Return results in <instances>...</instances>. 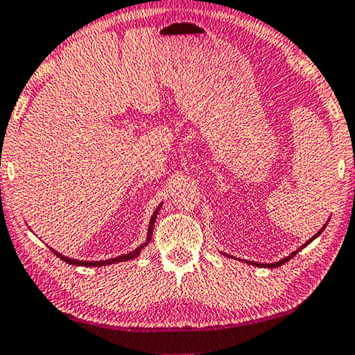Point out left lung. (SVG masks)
<instances>
[{
	"mask_svg": "<svg viewBox=\"0 0 355 355\" xmlns=\"http://www.w3.org/2000/svg\"><path fill=\"white\" fill-rule=\"evenodd\" d=\"M325 226H327V224H324V227H322V229H320V230H319V232H318L316 235H314V237H313V239H309V240L306 241V243H305V245H303V246H300V248H299V250H297V251H294V252H292V254H291V256H288V257H284V259H283V261H279V262H275V263H256V262H248V261H246V262H248V263H252V266H257V267H268V268H273V267H279V266H283V263H286V262H288V261H289V259H292V257H294V256L297 254V252H299L300 250H303V248H305V246H306L308 243H311V241H313L314 239H316V237H319V235H320V234H322V230L325 229Z\"/></svg>",
	"mask_w": 355,
	"mask_h": 355,
	"instance_id": "1",
	"label": "left lung"
}]
</instances>
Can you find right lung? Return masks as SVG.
<instances>
[{
  "label": "right lung",
  "instance_id": "obj_1",
  "mask_svg": "<svg viewBox=\"0 0 355 355\" xmlns=\"http://www.w3.org/2000/svg\"><path fill=\"white\" fill-rule=\"evenodd\" d=\"M161 205L156 208L153 216H151V221H150V226H148V235H147V241L145 243H142L140 246H137L136 250L128 252V254H123V256H118V257H114V259H107V261H96V262H87V261H77V259H71V257H66L63 254H60V252H56L55 250L53 254H56V257H60L61 261H64L67 263H71V266H83V267H103V266H110V263H118V262H125V261H131V259L137 257L140 254V251H142L144 246H147L150 243L151 240V234H153V226H155V221H156V216H157V211H159Z\"/></svg>",
  "mask_w": 355,
  "mask_h": 355
}]
</instances>
